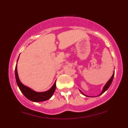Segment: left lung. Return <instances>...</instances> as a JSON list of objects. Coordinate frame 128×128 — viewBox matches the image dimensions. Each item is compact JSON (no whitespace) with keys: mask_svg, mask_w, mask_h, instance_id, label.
<instances>
[{"mask_svg":"<svg viewBox=\"0 0 128 128\" xmlns=\"http://www.w3.org/2000/svg\"><path fill=\"white\" fill-rule=\"evenodd\" d=\"M114 73H113V74H112V76H111V78H110V79H109V80H108V82H106V84L105 85V86H104V88H103V90H102V92H101V93L99 95H98V96H100L101 94H102L103 93H104V92H106V91L108 89V88L110 87V86H111V83H112V80H113V78H114ZM79 91H80V92H81L82 94L83 95H84V96H87V97H89V96H86V95L85 94H84L82 92V91H80V90H79Z\"/></svg>","mask_w":128,"mask_h":128,"instance_id":"left-lung-1","label":"left lung"}]
</instances>
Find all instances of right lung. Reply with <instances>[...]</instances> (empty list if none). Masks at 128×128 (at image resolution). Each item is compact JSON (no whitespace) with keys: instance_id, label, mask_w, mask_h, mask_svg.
I'll return each instance as SVG.
<instances>
[{"instance_id":"obj_1","label":"right lung","mask_w":128,"mask_h":128,"mask_svg":"<svg viewBox=\"0 0 128 128\" xmlns=\"http://www.w3.org/2000/svg\"><path fill=\"white\" fill-rule=\"evenodd\" d=\"M18 60H17V61H18ZM17 65H16L15 69L16 82H17V86H18L19 89L20 90V91H21L22 93L23 94V95H24L28 99H29V100L32 101V102H42V101L47 100L49 99L52 96V95L54 94L56 89V81L55 82V83L53 85L52 87L50 88V89H49V90L44 92H36V91L33 90L32 89L29 88L28 86H24V84H23L20 82L18 76V73H17Z\"/></svg>"}]
</instances>
